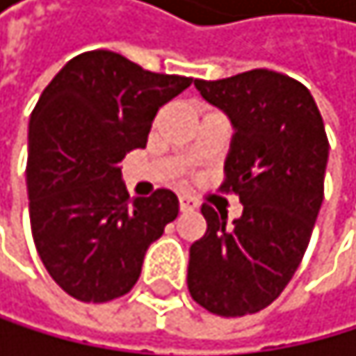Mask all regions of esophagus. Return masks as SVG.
<instances>
[{"label": "esophagus", "mask_w": 356, "mask_h": 356, "mask_svg": "<svg viewBox=\"0 0 356 356\" xmlns=\"http://www.w3.org/2000/svg\"><path fill=\"white\" fill-rule=\"evenodd\" d=\"M198 204H196V200L194 198H190V196H179V209L181 211H192V209H196Z\"/></svg>", "instance_id": "1"}]
</instances>
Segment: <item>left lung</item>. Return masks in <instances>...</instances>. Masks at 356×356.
Listing matches in <instances>:
<instances>
[{
    "label": "left lung",
    "instance_id": "left-lung-1",
    "mask_svg": "<svg viewBox=\"0 0 356 356\" xmlns=\"http://www.w3.org/2000/svg\"><path fill=\"white\" fill-rule=\"evenodd\" d=\"M235 130L222 190L239 194L241 218L202 204L204 237L192 243L188 289L218 316H245L280 297L307 250L323 204L329 140L307 87L256 67L194 81Z\"/></svg>",
    "mask_w": 356,
    "mask_h": 356
}]
</instances>
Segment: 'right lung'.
Returning a JSON list of instances; mask_svg holds the SVG:
<instances>
[{"instance_id":"add662e5","label":"right lung","mask_w":356,"mask_h":356,"mask_svg":"<svg viewBox=\"0 0 356 356\" xmlns=\"http://www.w3.org/2000/svg\"><path fill=\"white\" fill-rule=\"evenodd\" d=\"M190 83L91 51L67 61L40 95L29 119L31 232L47 271L74 299L126 295L147 248L179 213L170 190L130 202L119 162L147 145L160 106Z\"/></svg>"}]
</instances>
